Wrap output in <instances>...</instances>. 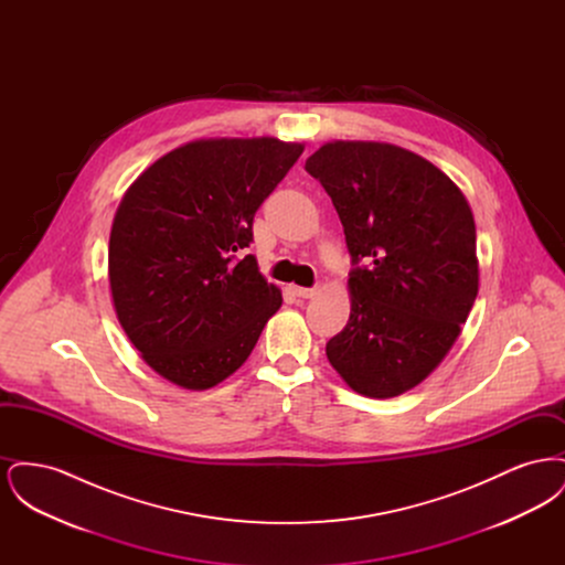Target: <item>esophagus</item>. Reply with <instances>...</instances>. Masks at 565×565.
Returning <instances> with one entry per match:
<instances>
[{"label":"esophagus","instance_id":"1","mask_svg":"<svg viewBox=\"0 0 565 565\" xmlns=\"http://www.w3.org/2000/svg\"><path fill=\"white\" fill-rule=\"evenodd\" d=\"M292 295L298 296V298H311V296H316V290H313V288H298V286H292Z\"/></svg>","mask_w":565,"mask_h":565}]
</instances>
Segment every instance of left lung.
I'll return each instance as SVG.
<instances>
[{
  "instance_id": "left-lung-1",
  "label": "left lung",
  "mask_w": 565,
  "mask_h": 565,
  "mask_svg": "<svg viewBox=\"0 0 565 565\" xmlns=\"http://www.w3.org/2000/svg\"><path fill=\"white\" fill-rule=\"evenodd\" d=\"M305 169L330 194L353 265L364 260L328 362L362 396H401L445 360L475 305L472 210L447 173L394 143L328 141Z\"/></svg>"
}]
</instances>
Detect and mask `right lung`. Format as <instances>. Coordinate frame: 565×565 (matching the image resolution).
<instances>
[{
    "label": "right lung",
    "instance_id": "right-lung-1",
    "mask_svg": "<svg viewBox=\"0 0 565 565\" xmlns=\"http://www.w3.org/2000/svg\"><path fill=\"white\" fill-rule=\"evenodd\" d=\"M305 146L275 137L194 139L127 189L109 233L116 318L141 360L184 390L233 375L281 307L258 269L254 214Z\"/></svg>",
    "mask_w": 565,
    "mask_h": 565
}]
</instances>
